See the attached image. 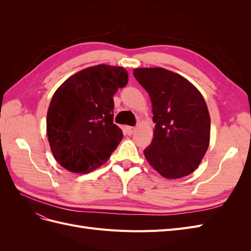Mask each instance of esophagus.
Wrapping results in <instances>:
<instances>
[{"label": "esophagus", "mask_w": 251, "mask_h": 251, "mask_svg": "<svg viewBox=\"0 0 251 251\" xmlns=\"http://www.w3.org/2000/svg\"><path fill=\"white\" fill-rule=\"evenodd\" d=\"M135 130H136L135 126H126V132L127 135H132L135 132Z\"/></svg>", "instance_id": "1"}]
</instances>
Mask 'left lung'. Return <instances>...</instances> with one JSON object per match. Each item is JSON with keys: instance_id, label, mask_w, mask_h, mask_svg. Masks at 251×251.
I'll list each match as a JSON object with an SVG mask.
<instances>
[{"instance_id": "left-lung-1", "label": "left lung", "mask_w": 251, "mask_h": 251, "mask_svg": "<svg viewBox=\"0 0 251 251\" xmlns=\"http://www.w3.org/2000/svg\"><path fill=\"white\" fill-rule=\"evenodd\" d=\"M135 78L151 102L154 137L143 151L162 177L179 179L192 174L206 153L210 117L200 91L180 74L164 68H136Z\"/></svg>"}]
</instances>
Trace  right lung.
Masks as SVG:
<instances>
[{
	"instance_id": "obj_1",
	"label": "right lung",
	"mask_w": 251,
	"mask_h": 251,
	"mask_svg": "<svg viewBox=\"0 0 251 251\" xmlns=\"http://www.w3.org/2000/svg\"><path fill=\"white\" fill-rule=\"evenodd\" d=\"M124 67L97 65L73 74L53 94L47 112L52 155L64 169L87 174L107 162L124 137L113 124V96L126 86Z\"/></svg>"
}]
</instances>
